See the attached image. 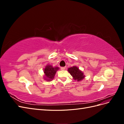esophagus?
Wrapping results in <instances>:
<instances>
[{"instance_id": "esophagus-1", "label": "esophagus", "mask_w": 124, "mask_h": 124, "mask_svg": "<svg viewBox=\"0 0 124 124\" xmlns=\"http://www.w3.org/2000/svg\"><path fill=\"white\" fill-rule=\"evenodd\" d=\"M61 69L62 70H64L66 69V67H61Z\"/></svg>"}]
</instances>
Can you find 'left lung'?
Wrapping results in <instances>:
<instances>
[{
  "instance_id": "1",
  "label": "left lung",
  "mask_w": 124,
  "mask_h": 124,
  "mask_svg": "<svg viewBox=\"0 0 124 124\" xmlns=\"http://www.w3.org/2000/svg\"><path fill=\"white\" fill-rule=\"evenodd\" d=\"M68 71L73 77V78L78 82H80L83 80L85 76L84 74L83 71L79 69L77 66H73L70 67L68 69Z\"/></svg>"
}]
</instances>
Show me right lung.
Instances as JSON below:
<instances>
[{
    "label": "right lung",
    "instance_id": "add662e5",
    "mask_svg": "<svg viewBox=\"0 0 124 124\" xmlns=\"http://www.w3.org/2000/svg\"><path fill=\"white\" fill-rule=\"evenodd\" d=\"M59 69L58 67H53L51 65H47L43 69V78L48 82L54 79L57 71Z\"/></svg>",
    "mask_w": 124,
    "mask_h": 124
}]
</instances>
